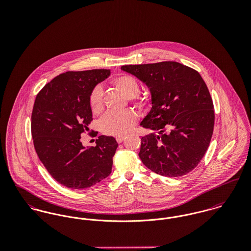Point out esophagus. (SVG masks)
Listing matches in <instances>:
<instances>
[{
    "label": "esophagus",
    "instance_id": "1",
    "mask_svg": "<svg viewBox=\"0 0 251 251\" xmlns=\"http://www.w3.org/2000/svg\"><path fill=\"white\" fill-rule=\"evenodd\" d=\"M124 139H125L124 136H118V137H116V140H117V142L119 144L122 143V142L124 141Z\"/></svg>",
    "mask_w": 251,
    "mask_h": 251
}]
</instances>
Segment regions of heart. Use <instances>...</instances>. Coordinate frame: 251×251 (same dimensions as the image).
<instances>
[{"mask_svg": "<svg viewBox=\"0 0 251 251\" xmlns=\"http://www.w3.org/2000/svg\"><path fill=\"white\" fill-rule=\"evenodd\" d=\"M112 84L127 100L134 99L135 106L140 110L150 107V100L147 98L138 97L140 86L138 81L131 75L122 74L112 80ZM89 104L94 114H100L103 110V93L100 87H95L90 94ZM135 112L127 110L124 112H109L100 120V130L111 136H123L128 133L137 123Z\"/></svg>", "mask_w": 251, "mask_h": 251, "instance_id": "b5f03b06", "label": "heart"}]
</instances>
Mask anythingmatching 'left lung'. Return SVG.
Segmentation results:
<instances>
[{
    "instance_id": "8db88e82",
    "label": "left lung",
    "mask_w": 251,
    "mask_h": 251,
    "mask_svg": "<svg viewBox=\"0 0 251 251\" xmlns=\"http://www.w3.org/2000/svg\"><path fill=\"white\" fill-rule=\"evenodd\" d=\"M150 89L151 109L140 124L144 165L164 177L192 171L211 142L215 110L208 87L195 70L177 62L123 66Z\"/></svg>"
}]
</instances>
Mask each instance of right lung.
<instances>
[{"mask_svg":"<svg viewBox=\"0 0 251 251\" xmlns=\"http://www.w3.org/2000/svg\"><path fill=\"white\" fill-rule=\"evenodd\" d=\"M109 75V70L65 72L36 96L31 122L36 153L49 174L66 187H90L111 173L116 139L101 135L96 147L87 149L80 141L93 121L90 94Z\"/></svg>","mask_w":251,"mask_h":251,"instance_id":"obj_1","label":"right lung"}]
</instances>
